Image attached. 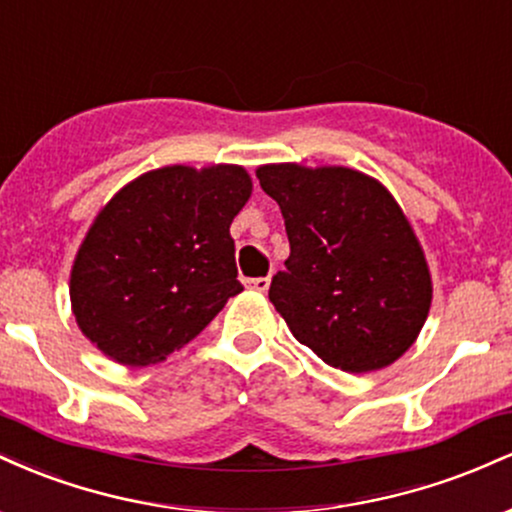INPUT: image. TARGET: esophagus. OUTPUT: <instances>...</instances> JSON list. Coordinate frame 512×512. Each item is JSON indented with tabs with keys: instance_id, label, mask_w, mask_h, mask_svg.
<instances>
[{
	"instance_id": "1",
	"label": "esophagus",
	"mask_w": 512,
	"mask_h": 512,
	"mask_svg": "<svg viewBox=\"0 0 512 512\" xmlns=\"http://www.w3.org/2000/svg\"><path fill=\"white\" fill-rule=\"evenodd\" d=\"M269 284H272V279H269V276H257V279H250L248 281L250 289H255V291H260V293L267 291Z\"/></svg>"
}]
</instances>
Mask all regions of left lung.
Masks as SVG:
<instances>
[{
    "instance_id": "obj_1",
    "label": "left lung",
    "mask_w": 512,
    "mask_h": 512,
    "mask_svg": "<svg viewBox=\"0 0 512 512\" xmlns=\"http://www.w3.org/2000/svg\"><path fill=\"white\" fill-rule=\"evenodd\" d=\"M279 204L291 255L269 301L327 366L368 373L419 337L433 286L414 228L383 182L344 166L257 168Z\"/></svg>"
}]
</instances>
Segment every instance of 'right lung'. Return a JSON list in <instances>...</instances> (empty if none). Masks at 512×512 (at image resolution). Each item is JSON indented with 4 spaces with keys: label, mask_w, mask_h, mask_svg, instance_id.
Here are the masks:
<instances>
[{
    "label": "right lung",
    "mask_w": 512,
    "mask_h": 512,
    "mask_svg": "<svg viewBox=\"0 0 512 512\" xmlns=\"http://www.w3.org/2000/svg\"><path fill=\"white\" fill-rule=\"evenodd\" d=\"M243 166H166L127 182L88 228L69 279L79 330L122 366L161 363L236 293L231 223Z\"/></svg>",
    "instance_id": "add662e5"
}]
</instances>
